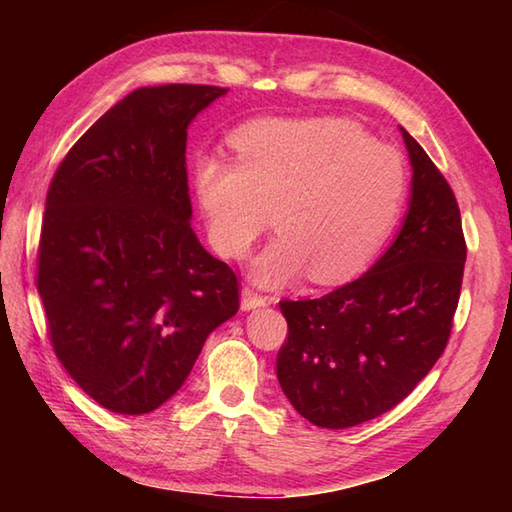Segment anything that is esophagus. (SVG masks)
I'll return each mask as SVG.
<instances>
[{"label": "esophagus", "instance_id": "1", "mask_svg": "<svg viewBox=\"0 0 512 512\" xmlns=\"http://www.w3.org/2000/svg\"><path fill=\"white\" fill-rule=\"evenodd\" d=\"M270 301H273V299L264 297V295H257V292L250 290V288H244V290H242V310L262 308V306H268Z\"/></svg>", "mask_w": 512, "mask_h": 512}]
</instances>
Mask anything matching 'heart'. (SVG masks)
Returning a JSON list of instances; mask_svg holds the SVG:
<instances>
[{
    "instance_id": "heart-1",
    "label": "heart",
    "mask_w": 512,
    "mask_h": 512,
    "mask_svg": "<svg viewBox=\"0 0 512 512\" xmlns=\"http://www.w3.org/2000/svg\"><path fill=\"white\" fill-rule=\"evenodd\" d=\"M231 147L235 160L200 158L195 195L226 259L250 253L273 211L279 235L250 268L268 288L306 270L321 286L363 273L407 198L405 158L345 118H257L235 129Z\"/></svg>"
}]
</instances>
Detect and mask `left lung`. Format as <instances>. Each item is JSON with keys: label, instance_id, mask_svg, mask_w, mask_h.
Instances as JSON below:
<instances>
[{"label": "left lung", "instance_id": "left-lung-1", "mask_svg": "<svg viewBox=\"0 0 512 512\" xmlns=\"http://www.w3.org/2000/svg\"><path fill=\"white\" fill-rule=\"evenodd\" d=\"M411 200L387 253L319 299L279 301L288 339L277 378L290 405L323 429L383 416L431 372L449 343L466 262L458 200L416 138Z\"/></svg>", "mask_w": 512, "mask_h": 512}]
</instances>
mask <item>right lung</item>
<instances>
[{
    "label": "right lung",
    "mask_w": 512,
    "mask_h": 512,
    "mask_svg": "<svg viewBox=\"0 0 512 512\" xmlns=\"http://www.w3.org/2000/svg\"><path fill=\"white\" fill-rule=\"evenodd\" d=\"M217 85L140 88L65 154L43 213L37 290L54 354L85 394L158 409L239 310L237 275L191 228L187 127Z\"/></svg>",
    "instance_id": "right-lung-1"
}]
</instances>
